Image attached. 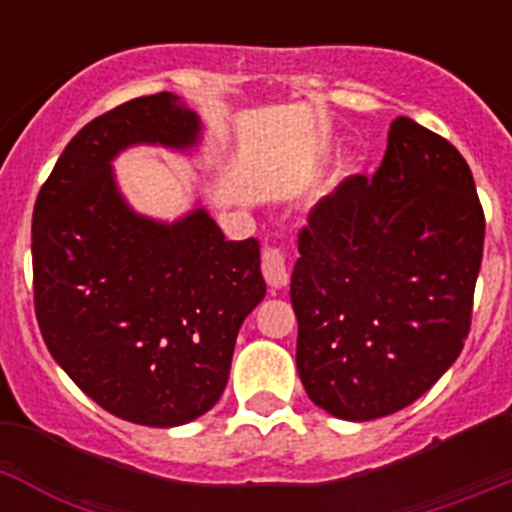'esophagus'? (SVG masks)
<instances>
[{"label": "esophagus", "instance_id": "1", "mask_svg": "<svg viewBox=\"0 0 512 512\" xmlns=\"http://www.w3.org/2000/svg\"><path fill=\"white\" fill-rule=\"evenodd\" d=\"M261 271H264V279L269 287L279 289L289 282V264L287 253L282 248H264V256H261Z\"/></svg>", "mask_w": 512, "mask_h": 512}]
</instances>
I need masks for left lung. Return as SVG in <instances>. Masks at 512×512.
<instances>
[{"label":"left lung","mask_w":512,"mask_h":512,"mask_svg":"<svg viewBox=\"0 0 512 512\" xmlns=\"http://www.w3.org/2000/svg\"><path fill=\"white\" fill-rule=\"evenodd\" d=\"M482 246L464 156L397 117L377 174L348 176L300 230L289 297L307 397L364 423L431 390L469 336Z\"/></svg>","instance_id":"left-lung-1"}]
</instances>
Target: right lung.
<instances>
[{
	"label": "right lung",
	"mask_w": 512,
	"mask_h": 512,
	"mask_svg": "<svg viewBox=\"0 0 512 512\" xmlns=\"http://www.w3.org/2000/svg\"><path fill=\"white\" fill-rule=\"evenodd\" d=\"M200 130L176 94L130 99L71 138L33 212L45 346L99 408L151 428L189 423L220 400L238 330L266 295L256 238L225 241L205 207L158 223L117 189V153L187 151Z\"/></svg>",
	"instance_id": "right-lung-1"
}]
</instances>
